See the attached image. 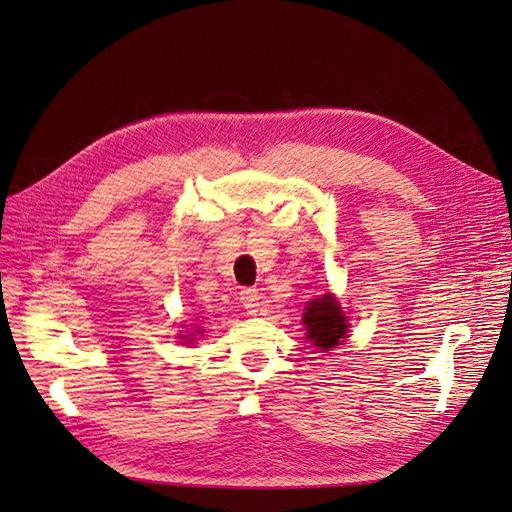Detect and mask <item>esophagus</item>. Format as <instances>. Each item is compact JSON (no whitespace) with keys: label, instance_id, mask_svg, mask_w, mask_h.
Wrapping results in <instances>:
<instances>
[{"label":"esophagus","instance_id":"obj_1","mask_svg":"<svg viewBox=\"0 0 512 512\" xmlns=\"http://www.w3.org/2000/svg\"><path fill=\"white\" fill-rule=\"evenodd\" d=\"M239 301L245 307L247 314H256L260 307V292L256 288H243L239 292Z\"/></svg>","mask_w":512,"mask_h":512}]
</instances>
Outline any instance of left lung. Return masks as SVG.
<instances>
[{
  "label": "left lung",
  "instance_id": "1",
  "mask_svg": "<svg viewBox=\"0 0 512 512\" xmlns=\"http://www.w3.org/2000/svg\"><path fill=\"white\" fill-rule=\"evenodd\" d=\"M303 324L307 329V339L320 350L337 348L348 337L350 327L342 305L329 292L307 301Z\"/></svg>",
  "mask_w": 512,
  "mask_h": 512
}]
</instances>
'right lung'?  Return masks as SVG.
Segmentation results:
<instances>
[{
  "label": "right lung",
  "instance_id": "add662e5",
  "mask_svg": "<svg viewBox=\"0 0 512 512\" xmlns=\"http://www.w3.org/2000/svg\"><path fill=\"white\" fill-rule=\"evenodd\" d=\"M196 333H203L200 329H196ZM181 339H185V344H194L192 339H194V333H190V335H181Z\"/></svg>",
  "mask_w": 512,
  "mask_h": 512
}]
</instances>
